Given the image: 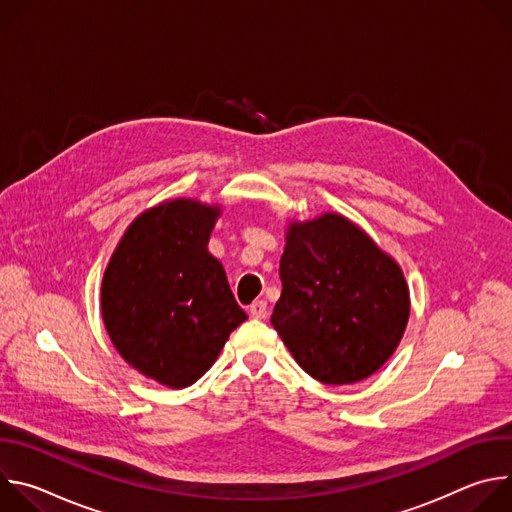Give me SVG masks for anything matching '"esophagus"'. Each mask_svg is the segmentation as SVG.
<instances>
[{
	"label": "esophagus",
	"instance_id": "obj_1",
	"mask_svg": "<svg viewBox=\"0 0 512 512\" xmlns=\"http://www.w3.org/2000/svg\"><path fill=\"white\" fill-rule=\"evenodd\" d=\"M249 314L251 318L255 320H263L267 316V302L265 300H255L251 306H249Z\"/></svg>",
	"mask_w": 512,
	"mask_h": 512
}]
</instances>
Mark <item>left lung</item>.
Here are the masks:
<instances>
[{"instance_id": "1", "label": "left lung", "mask_w": 512, "mask_h": 512, "mask_svg": "<svg viewBox=\"0 0 512 512\" xmlns=\"http://www.w3.org/2000/svg\"><path fill=\"white\" fill-rule=\"evenodd\" d=\"M271 324L320 383L369 379L397 350L409 320L399 263L350 218L324 212L289 221Z\"/></svg>"}]
</instances>
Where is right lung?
<instances>
[{
  "label": "right lung",
  "instance_id": "obj_1",
  "mask_svg": "<svg viewBox=\"0 0 512 512\" xmlns=\"http://www.w3.org/2000/svg\"><path fill=\"white\" fill-rule=\"evenodd\" d=\"M221 204L164 200L117 243L101 285V314L121 358L170 389L196 383L247 320L227 273L208 253Z\"/></svg>",
  "mask_w": 512,
  "mask_h": 512
}]
</instances>
